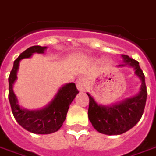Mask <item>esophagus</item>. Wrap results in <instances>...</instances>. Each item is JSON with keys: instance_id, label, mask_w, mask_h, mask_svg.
Here are the masks:
<instances>
[{"instance_id": "1", "label": "esophagus", "mask_w": 156, "mask_h": 156, "mask_svg": "<svg viewBox=\"0 0 156 156\" xmlns=\"http://www.w3.org/2000/svg\"><path fill=\"white\" fill-rule=\"evenodd\" d=\"M76 85L79 92H85L86 89V83L83 78H78L76 80Z\"/></svg>"}]
</instances>
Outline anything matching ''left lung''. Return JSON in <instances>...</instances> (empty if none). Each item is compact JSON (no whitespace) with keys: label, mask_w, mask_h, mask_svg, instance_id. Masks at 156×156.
Returning a JSON list of instances; mask_svg holds the SVG:
<instances>
[{"label":"left lung","mask_w":156,"mask_h":156,"mask_svg":"<svg viewBox=\"0 0 156 156\" xmlns=\"http://www.w3.org/2000/svg\"><path fill=\"white\" fill-rule=\"evenodd\" d=\"M122 58L124 64L119 65L118 67L128 65L134 68V73L141 81L139 94L118 104L105 106L98 105L94 98L87 93L89 98L88 115L92 125L99 133L108 135L124 134L134 127L143 115L147 98L144 75L139 62L127 55H122Z\"/></svg>","instance_id":"1"}]
</instances>
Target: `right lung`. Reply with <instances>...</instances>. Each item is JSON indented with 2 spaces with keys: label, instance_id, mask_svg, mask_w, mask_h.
Masks as SVG:
<instances>
[{
  "label": "right lung",
  "instance_id": "add662e5",
  "mask_svg": "<svg viewBox=\"0 0 156 156\" xmlns=\"http://www.w3.org/2000/svg\"><path fill=\"white\" fill-rule=\"evenodd\" d=\"M47 47L32 46L24 51L14 61L13 68L9 76V101L12 114L16 120L22 128L34 134H48L58 131L67 117L69 105H71L77 94L74 83H69L60 88L54 98L39 110H28L22 108L18 105V100L13 91V84L16 80V73L20 61L23 58L32 57L33 53H44Z\"/></svg>",
  "mask_w": 156,
  "mask_h": 156
}]
</instances>
